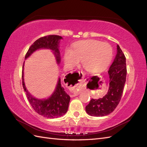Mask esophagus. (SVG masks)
<instances>
[{
	"label": "esophagus",
	"instance_id": "1",
	"mask_svg": "<svg viewBox=\"0 0 147 147\" xmlns=\"http://www.w3.org/2000/svg\"><path fill=\"white\" fill-rule=\"evenodd\" d=\"M69 78H75L76 80H78V82H82L84 78V74L82 72V71H74V72H71L70 74H69ZM78 93H74V94H72L70 96L71 97H75L78 96Z\"/></svg>",
	"mask_w": 147,
	"mask_h": 147
}]
</instances>
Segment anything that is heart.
<instances>
[{"instance_id": "heart-1", "label": "heart", "mask_w": 147, "mask_h": 147, "mask_svg": "<svg viewBox=\"0 0 147 147\" xmlns=\"http://www.w3.org/2000/svg\"><path fill=\"white\" fill-rule=\"evenodd\" d=\"M113 49L109 43L96 40L78 42L72 50L66 49L64 61L67 65L73 67L82 60L83 67L90 73H99L107 67L112 61Z\"/></svg>"}]
</instances>
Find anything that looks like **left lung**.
Here are the masks:
<instances>
[{
	"label": "left lung",
	"instance_id": "8db88e82",
	"mask_svg": "<svg viewBox=\"0 0 147 147\" xmlns=\"http://www.w3.org/2000/svg\"><path fill=\"white\" fill-rule=\"evenodd\" d=\"M109 87L102 98L92 99L86 106V113L94 117H104L113 112L121 99L126 82L127 69L126 57L117 45V54L108 71Z\"/></svg>",
	"mask_w": 147,
	"mask_h": 147
}]
</instances>
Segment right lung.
Returning <instances> with one entry per match:
<instances>
[{"label": "right lung", "instance_id": "obj_1", "mask_svg": "<svg viewBox=\"0 0 147 147\" xmlns=\"http://www.w3.org/2000/svg\"><path fill=\"white\" fill-rule=\"evenodd\" d=\"M59 35H49L37 39L31 45L26 53L25 58L28 57L33 52L38 49L47 48L54 51L57 63H60V53L58 49L59 40L62 39ZM23 67L22 72L23 86L26 92V96L33 109L40 115L48 118H56L64 115L68 110L70 97L64 91V88L61 86V79L59 78L56 90L53 94L47 99H38L30 94L26 90L23 78Z\"/></svg>", "mask_w": 147, "mask_h": 147}]
</instances>
